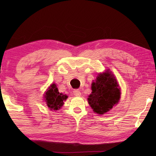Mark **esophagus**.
Segmentation results:
<instances>
[{
    "label": "esophagus",
    "mask_w": 156,
    "mask_h": 156,
    "mask_svg": "<svg viewBox=\"0 0 156 156\" xmlns=\"http://www.w3.org/2000/svg\"><path fill=\"white\" fill-rule=\"evenodd\" d=\"M73 95L76 96H81V92L78 90V89H76L73 91Z\"/></svg>",
    "instance_id": "34e87169"
}]
</instances>
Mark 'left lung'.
Here are the masks:
<instances>
[{
	"label": "left lung",
	"instance_id": "left-lung-1",
	"mask_svg": "<svg viewBox=\"0 0 156 156\" xmlns=\"http://www.w3.org/2000/svg\"><path fill=\"white\" fill-rule=\"evenodd\" d=\"M91 94L87 98L94 113L102 115L118 104L120 98V88L115 76L109 70L98 75L91 83Z\"/></svg>",
	"mask_w": 156,
	"mask_h": 156
}]
</instances>
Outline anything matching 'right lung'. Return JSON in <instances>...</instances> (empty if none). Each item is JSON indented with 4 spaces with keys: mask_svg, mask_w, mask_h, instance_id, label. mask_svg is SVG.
I'll return each instance as SVG.
<instances>
[{
    "mask_svg": "<svg viewBox=\"0 0 156 156\" xmlns=\"http://www.w3.org/2000/svg\"><path fill=\"white\" fill-rule=\"evenodd\" d=\"M44 98L49 109L56 111L62 107L64 105V101L67 100L68 96L67 95L60 93L56 84L53 83L47 89Z\"/></svg>",
    "mask_w": 156,
    "mask_h": 156,
    "instance_id": "obj_1",
    "label": "right lung"
}]
</instances>
